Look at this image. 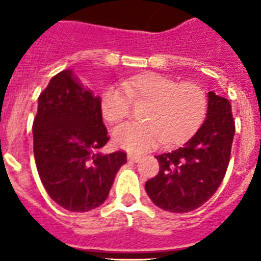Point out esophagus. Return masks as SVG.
I'll return each instance as SVG.
<instances>
[{"label":"esophagus","mask_w":261,"mask_h":261,"mask_svg":"<svg viewBox=\"0 0 261 261\" xmlns=\"http://www.w3.org/2000/svg\"><path fill=\"white\" fill-rule=\"evenodd\" d=\"M127 158L131 161V162H139V160H140L142 157H140V155H138V154H133V153H128Z\"/></svg>","instance_id":"obj_1"}]
</instances>
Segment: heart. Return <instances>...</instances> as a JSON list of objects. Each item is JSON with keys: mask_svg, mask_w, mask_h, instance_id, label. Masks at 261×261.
I'll list each match as a JSON object with an SVG mask.
<instances>
[{"mask_svg": "<svg viewBox=\"0 0 261 261\" xmlns=\"http://www.w3.org/2000/svg\"><path fill=\"white\" fill-rule=\"evenodd\" d=\"M121 89L109 86L101 95L103 118L109 123L121 122L130 114L131 103H144L142 121L118 126L113 143L131 153H143L164 142L175 145L191 138L203 122L207 96L194 81L176 82L160 73H142L126 79Z\"/></svg>", "mask_w": 261, "mask_h": 261, "instance_id": "heart-1", "label": "heart"}]
</instances>
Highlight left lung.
<instances>
[{
    "label": "left lung",
    "instance_id": "obj_1",
    "mask_svg": "<svg viewBox=\"0 0 261 261\" xmlns=\"http://www.w3.org/2000/svg\"><path fill=\"white\" fill-rule=\"evenodd\" d=\"M236 125L228 99L208 92L207 117L176 150L155 155L160 171L145 182L153 203L170 213L201 207L220 187L229 165Z\"/></svg>",
    "mask_w": 261,
    "mask_h": 261
}]
</instances>
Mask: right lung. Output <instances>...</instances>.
<instances>
[{"mask_svg": "<svg viewBox=\"0 0 261 261\" xmlns=\"http://www.w3.org/2000/svg\"><path fill=\"white\" fill-rule=\"evenodd\" d=\"M100 101L72 69L54 75L38 96L33 121L36 166L48 196L72 213L99 207L127 161L123 150L99 152L109 140Z\"/></svg>", "mask_w": 261, "mask_h": 261, "instance_id": "add662e5", "label": "right lung"}]
</instances>
